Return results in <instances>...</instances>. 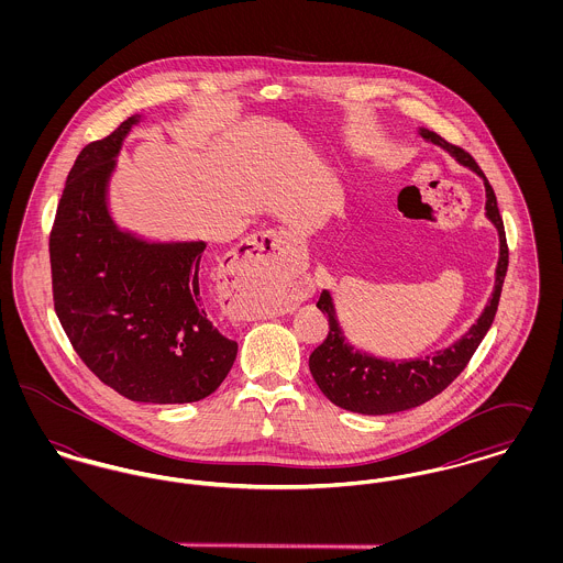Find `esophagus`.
<instances>
[{
  "label": "esophagus",
  "instance_id": "1",
  "mask_svg": "<svg viewBox=\"0 0 563 563\" xmlns=\"http://www.w3.org/2000/svg\"><path fill=\"white\" fill-rule=\"evenodd\" d=\"M291 246V236L285 232H264L253 236L251 241L241 249V260L234 264V268L246 274H262V272H272V269L283 266L287 253ZM317 291L314 285H308L303 289V295H312ZM232 319L239 321H251L253 312L251 310H242L239 306H234L230 310Z\"/></svg>",
  "mask_w": 563,
  "mask_h": 563
}]
</instances>
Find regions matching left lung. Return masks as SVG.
<instances>
[{
	"mask_svg": "<svg viewBox=\"0 0 563 563\" xmlns=\"http://www.w3.org/2000/svg\"><path fill=\"white\" fill-rule=\"evenodd\" d=\"M420 134L432 143L445 147L450 154H454L464 166L473 168L485 181L487 217L494 221L500 234V260L496 268V287L482 319L471 327V331L460 342H455L450 349L437 352L434 356H427L422 361L420 358L402 361V363L379 361L367 354L352 352L342 338L331 295L322 291L317 306L322 314H327L329 331L321 346L310 354V374L329 401L354 413H365V416L397 413V411L418 407L437 397L439 393H443L455 377L464 372L475 350L479 349L485 333L489 331L498 310L503 283L509 268V244H507L503 214L498 211L494 188L485 179L479 164L466 150L445 141L441 134L432 133L427 129H422Z\"/></svg>",
	"mask_w": 563,
	"mask_h": 563,
	"instance_id": "8db88e82",
	"label": "left lung"
}]
</instances>
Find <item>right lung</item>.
<instances>
[{"label": "right lung", "mask_w": 563, "mask_h": 563, "mask_svg": "<svg viewBox=\"0 0 563 563\" xmlns=\"http://www.w3.org/2000/svg\"><path fill=\"white\" fill-rule=\"evenodd\" d=\"M134 122L88 143L67 175L51 230L54 310L84 365L122 397L200 401L230 374L239 344L202 306L205 242L145 244L109 219V173Z\"/></svg>", "instance_id": "add662e5"}]
</instances>
